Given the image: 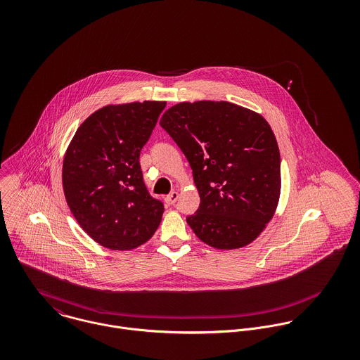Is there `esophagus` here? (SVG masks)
Instances as JSON below:
<instances>
[{"label": "esophagus", "instance_id": "1", "mask_svg": "<svg viewBox=\"0 0 360 360\" xmlns=\"http://www.w3.org/2000/svg\"><path fill=\"white\" fill-rule=\"evenodd\" d=\"M177 200H179V193H177V191H172V193L166 197V202H167L169 205H174Z\"/></svg>", "mask_w": 360, "mask_h": 360}]
</instances>
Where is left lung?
<instances>
[{
	"instance_id": "1",
	"label": "left lung",
	"mask_w": 360,
	"mask_h": 360,
	"mask_svg": "<svg viewBox=\"0 0 360 360\" xmlns=\"http://www.w3.org/2000/svg\"><path fill=\"white\" fill-rule=\"evenodd\" d=\"M160 126L193 169L201 202L187 223L195 236L217 250L251 244L280 198V151L269 123L236 103L197 101L169 108Z\"/></svg>"
}]
</instances>
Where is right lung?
<instances>
[{
	"mask_svg": "<svg viewBox=\"0 0 360 360\" xmlns=\"http://www.w3.org/2000/svg\"><path fill=\"white\" fill-rule=\"evenodd\" d=\"M165 106L163 101L103 106L80 124L66 150V202L80 227L105 248H137L162 220L165 207L150 195L139 159Z\"/></svg>",
	"mask_w": 360,
	"mask_h": 360,
	"instance_id": "right-lung-1",
	"label": "right lung"
}]
</instances>
